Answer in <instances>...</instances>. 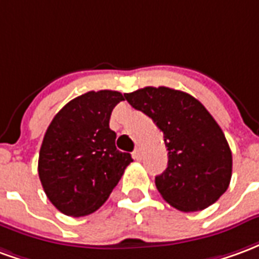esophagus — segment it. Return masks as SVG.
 Here are the masks:
<instances>
[{
	"instance_id": "esophagus-1",
	"label": "esophagus",
	"mask_w": 259,
	"mask_h": 259,
	"mask_svg": "<svg viewBox=\"0 0 259 259\" xmlns=\"http://www.w3.org/2000/svg\"><path fill=\"white\" fill-rule=\"evenodd\" d=\"M133 158H135V159H137V161L140 159V158H141V150H140V148H136L135 152H133Z\"/></svg>"
}]
</instances>
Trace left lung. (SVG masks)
Listing matches in <instances>:
<instances>
[{"label": "left lung", "mask_w": 259, "mask_h": 259, "mask_svg": "<svg viewBox=\"0 0 259 259\" xmlns=\"http://www.w3.org/2000/svg\"><path fill=\"white\" fill-rule=\"evenodd\" d=\"M132 107L163 133L168 168L155 178L159 194L183 212L205 209L228 190L232 151L222 129L194 97L169 87L126 93Z\"/></svg>", "instance_id": "obj_1"}]
</instances>
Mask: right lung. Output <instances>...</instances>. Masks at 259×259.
I'll return each mask as SVG.
<instances>
[{
	"mask_svg": "<svg viewBox=\"0 0 259 259\" xmlns=\"http://www.w3.org/2000/svg\"><path fill=\"white\" fill-rule=\"evenodd\" d=\"M119 91H89L69 101L44 135L38 176L53 205L68 217H85L107 201L132 155L116 150L109 118L123 101Z\"/></svg>",
	"mask_w": 259,
	"mask_h": 259,
	"instance_id": "add662e5",
	"label": "right lung"
}]
</instances>
